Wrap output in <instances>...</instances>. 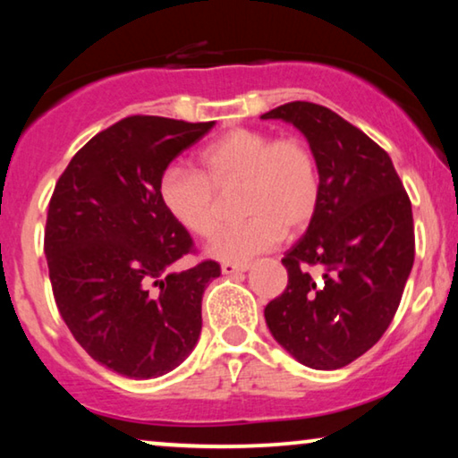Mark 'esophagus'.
Listing matches in <instances>:
<instances>
[{"label":"esophagus","mask_w":458,"mask_h":458,"mask_svg":"<svg viewBox=\"0 0 458 458\" xmlns=\"http://www.w3.org/2000/svg\"><path fill=\"white\" fill-rule=\"evenodd\" d=\"M250 265H235V262H223L221 271L223 275H237V273H246Z\"/></svg>","instance_id":"esophagus-1"}]
</instances>
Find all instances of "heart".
<instances>
[{"label": "heart", "instance_id": "obj_1", "mask_svg": "<svg viewBox=\"0 0 458 458\" xmlns=\"http://www.w3.org/2000/svg\"><path fill=\"white\" fill-rule=\"evenodd\" d=\"M202 171L171 165L158 179L165 210L181 227L210 237L221 221L216 190L242 183L240 208L246 221L225 227L208 243L223 262L252 260L277 246L287 231L315 216L321 198L317 156L300 137H277L260 129H233L198 152Z\"/></svg>", "mask_w": 458, "mask_h": 458}]
</instances>
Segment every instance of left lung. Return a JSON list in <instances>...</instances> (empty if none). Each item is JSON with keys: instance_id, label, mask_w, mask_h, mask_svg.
Returning <instances> with one entry per match:
<instances>
[{"instance_id": "1", "label": "left lung", "mask_w": 458, "mask_h": 458, "mask_svg": "<svg viewBox=\"0 0 458 458\" xmlns=\"http://www.w3.org/2000/svg\"><path fill=\"white\" fill-rule=\"evenodd\" d=\"M260 118L292 123L321 173L309 229L287 250V287L265 309L275 340L310 369H342L390 327L415 260V227L392 158L334 110L290 102ZM309 266L324 273L312 278Z\"/></svg>"}]
</instances>
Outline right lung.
Returning <instances> with one entry per match:
<instances>
[{
  "label": "right lung",
  "mask_w": 458,
  "mask_h": 458,
  "mask_svg": "<svg viewBox=\"0 0 458 458\" xmlns=\"http://www.w3.org/2000/svg\"><path fill=\"white\" fill-rule=\"evenodd\" d=\"M215 127L127 116L91 137L49 199L46 256L55 304L87 354L131 379L160 377L187 359L202 331L215 260L168 271L193 250L165 210V168Z\"/></svg>",
  "instance_id": "obj_1"
}]
</instances>
